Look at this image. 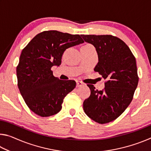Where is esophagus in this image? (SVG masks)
I'll use <instances>...</instances> for the list:
<instances>
[{"label":"esophagus","mask_w":151,"mask_h":151,"mask_svg":"<svg viewBox=\"0 0 151 151\" xmlns=\"http://www.w3.org/2000/svg\"><path fill=\"white\" fill-rule=\"evenodd\" d=\"M83 85H84V84L82 83V82H81V81H77V82H76V86H77V87H79V86H83Z\"/></svg>","instance_id":"1"}]
</instances>
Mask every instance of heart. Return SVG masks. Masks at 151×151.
<instances>
[{
	"label": "heart",
	"instance_id": "b5f03b06",
	"mask_svg": "<svg viewBox=\"0 0 151 151\" xmlns=\"http://www.w3.org/2000/svg\"><path fill=\"white\" fill-rule=\"evenodd\" d=\"M86 46H92V45L90 44H88V45H86Z\"/></svg>",
	"mask_w": 151,
	"mask_h": 151
}]
</instances>
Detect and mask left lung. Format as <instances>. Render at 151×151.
I'll return each mask as SVG.
<instances>
[{
    "instance_id": "1",
    "label": "left lung",
    "mask_w": 151,
    "mask_h": 151,
    "mask_svg": "<svg viewBox=\"0 0 151 151\" xmlns=\"http://www.w3.org/2000/svg\"><path fill=\"white\" fill-rule=\"evenodd\" d=\"M96 48L99 62L94 70L105 79L103 91L87 85L91 95L83 103L89 118L99 124L118 118L129 105L139 83L136 59L124 41L112 35H82Z\"/></svg>"
}]
</instances>
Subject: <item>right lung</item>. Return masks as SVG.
<instances>
[{
	"label": "right lung",
	"mask_w": 151,
	"mask_h": 151,
	"mask_svg": "<svg viewBox=\"0 0 151 151\" xmlns=\"http://www.w3.org/2000/svg\"><path fill=\"white\" fill-rule=\"evenodd\" d=\"M84 42L79 35L47 30L35 36L22 49L17 66L18 87L25 103L37 115L58 113L65 97L76 86L75 81L53 76L66 48Z\"/></svg>",
	"instance_id": "obj_1"
}]
</instances>
